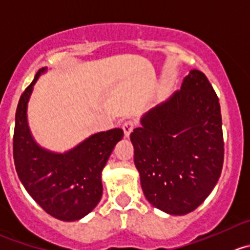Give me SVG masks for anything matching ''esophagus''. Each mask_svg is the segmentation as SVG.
Listing matches in <instances>:
<instances>
[{
	"label": "esophagus",
	"instance_id": "esophagus-1",
	"mask_svg": "<svg viewBox=\"0 0 250 250\" xmlns=\"http://www.w3.org/2000/svg\"><path fill=\"white\" fill-rule=\"evenodd\" d=\"M135 125H137L135 121H133V120L125 121V123L122 125V128H123V132H125V137H129V134L133 132V129L135 128Z\"/></svg>",
	"mask_w": 250,
	"mask_h": 250
}]
</instances>
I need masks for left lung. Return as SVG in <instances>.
<instances>
[{
  "label": "left lung",
  "instance_id": "8db88e82",
  "mask_svg": "<svg viewBox=\"0 0 250 250\" xmlns=\"http://www.w3.org/2000/svg\"><path fill=\"white\" fill-rule=\"evenodd\" d=\"M145 198L171 215L197 209L224 165L219 98L202 71L192 69L181 90L150 110L130 134Z\"/></svg>",
  "mask_w": 250,
  "mask_h": 250
}]
</instances>
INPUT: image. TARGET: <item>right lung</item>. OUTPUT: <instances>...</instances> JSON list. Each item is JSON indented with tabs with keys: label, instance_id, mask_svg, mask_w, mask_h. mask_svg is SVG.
I'll list each match as a JSON object with an SVG mask.
<instances>
[{
	"label": "right lung",
	"instance_id": "obj_1",
	"mask_svg": "<svg viewBox=\"0 0 250 250\" xmlns=\"http://www.w3.org/2000/svg\"><path fill=\"white\" fill-rule=\"evenodd\" d=\"M40 72L23 91L17 106L14 166L26 192L48 215L62 221H76L100 202L101 171L123 138V130L115 128L91 135L66 154L41 149L31 138L26 122V104Z\"/></svg>",
	"mask_w": 250,
	"mask_h": 250
}]
</instances>
